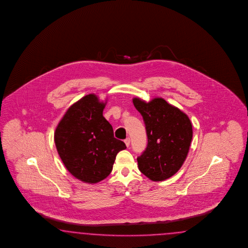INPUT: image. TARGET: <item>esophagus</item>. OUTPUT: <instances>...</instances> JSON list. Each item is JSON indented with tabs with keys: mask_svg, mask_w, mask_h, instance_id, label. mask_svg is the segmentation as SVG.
Here are the masks:
<instances>
[{
	"mask_svg": "<svg viewBox=\"0 0 248 248\" xmlns=\"http://www.w3.org/2000/svg\"><path fill=\"white\" fill-rule=\"evenodd\" d=\"M124 143L126 144V146L129 147V145H130V138H129V137L124 140Z\"/></svg>",
	"mask_w": 248,
	"mask_h": 248,
	"instance_id": "34e87169",
	"label": "esophagus"
}]
</instances>
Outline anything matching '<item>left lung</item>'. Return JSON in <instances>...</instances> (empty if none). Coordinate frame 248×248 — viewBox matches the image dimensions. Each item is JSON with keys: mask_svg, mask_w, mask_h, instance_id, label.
I'll use <instances>...</instances> for the list:
<instances>
[{"mask_svg": "<svg viewBox=\"0 0 248 248\" xmlns=\"http://www.w3.org/2000/svg\"><path fill=\"white\" fill-rule=\"evenodd\" d=\"M133 103L143 116L148 138L146 149L137 158L138 168L150 180H165L180 169L187 157L193 138L191 121L163 98L147 103L135 97Z\"/></svg>", "mask_w": 248, "mask_h": 248, "instance_id": "obj_1", "label": "left lung"}]
</instances>
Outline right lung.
Wrapping results in <instances>:
<instances>
[{
  "mask_svg": "<svg viewBox=\"0 0 248 248\" xmlns=\"http://www.w3.org/2000/svg\"><path fill=\"white\" fill-rule=\"evenodd\" d=\"M107 100L87 94L71 105L54 132V143L69 173L86 184L105 179L116 155L126 148L103 116Z\"/></svg>",
  "mask_w": 248,
  "mask_h": 248,
  "instance_id": "right-lung-1",
  "label": "right lung"
}]
</instances>
